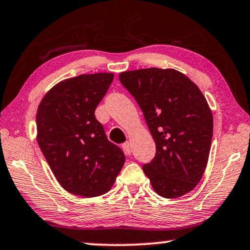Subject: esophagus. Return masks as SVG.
I'll use <instances>...</instances> for the list:
<instances>
[{
	"label": "esophagus",
	"mask_w": 250,
	"mask_h": 250,
	"mask_svg": "<svg viewBox=\"0 0 250 250\" xmlns=\"http://www.w3.org/2000/svg\"><path fill=\"white\" fill-rule=\"evenodd\" d=\"M122 148H123V151H125V154H127V155H130V154H131L130 144H129L128 142L123 143V144H122Z\"/></svg>",
	"instance_id": "obj_1"
}]
</instances>
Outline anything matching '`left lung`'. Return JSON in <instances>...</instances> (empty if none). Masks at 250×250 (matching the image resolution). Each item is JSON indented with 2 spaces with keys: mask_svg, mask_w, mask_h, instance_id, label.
Wrapping results in <instances>:
<instances>
[{
  "mask_svg": "<svg viewBox=\"0 0 250 250\" xmlns=\"http://www.w3.org/2000/svg\"><path fill=\"white\" fill-rule=\"evenodd\" d=\"M120 82L136 99L156 145L143 166L152 188L174 199L191 192L207 167L212 114L200 89L175 69L123 72Z\"/></svg>",
  "mask_w": 250,
  "mask_h": 250,
  "instance_id": "8db88e82",
  "label": "left lung"
}]
</instances>
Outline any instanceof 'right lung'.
Masks as SVG:
<instances>
[{
    "mask_svg": "<svg viewBox=\"0 0 250 250\" xmlns=\"http://www.w3.org/2000/svg\"><path fill=\"white\" fill-rule=\"evenodd\" d=\"M113 78L96 73L64 80L39 105V146L59 184L72 194H104L125 164V153L108 141L95 116Z\"/></svg>",
    "mask_w": 250,
    "mask_h": 250,
    "instance_id": "add662e5",
    "label": "right lung"
}]
</instances>
